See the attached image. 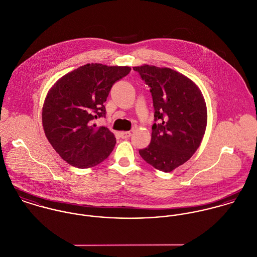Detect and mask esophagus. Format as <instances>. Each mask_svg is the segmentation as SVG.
<instances>
[{
	"mask_svg": "<svg viewBox=\"0 0 257 257\" xmlns=\"http://www.w3.org/2000/svg\"><path fill=\"white\" fill-rule=\"evenodd\" d=\"M131 136H132V133H131V132H121V133H120L121 139H128Z\"/></svg>",
	"mask_w": 257,
	"mask_h": 257,
	"instance_id": "esophagus-1",
	"label": "esophagus"
}]
</instances>
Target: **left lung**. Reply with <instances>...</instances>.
<instances>
[{
    "instance_id": "1",
    "label": "left lung",
    "mask_w": 257,
    "mask_h": 257,
    "mask_svg": "<svg viewBox=\"0 0 257 257\" xmlns=\"http://www.w3.org/2000/svg\"><path fill=\"white\" fill-rule=\"evenodd\" d=\"M150 87L154 118L151 141L140 149L143 159L157 170L171 172L200 147L207 127L204 96L188 77L167 67H134Z\"/></svg>"
}]
</instances>
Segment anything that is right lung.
I'll return each mask as SVG.
<instances>
[{"instance_id": "obj_1", "label": "right lung", "mask_w": 257, "mask_h": 257, "mask_svg": "<svg viewBox=\"0 0 257 257\" xmlns=\"http://www.w3.org/2000/svg\"><path fill=\"white\" fill-rule=\"evenodd\" d=\"M130 71L128 66L89 63L62 76L49 89L42 107L44 134L68 164L90 168L110 155L115 138L93 120L106 115L104 103L110 88Z\"/></svg>"}]
</instances>
